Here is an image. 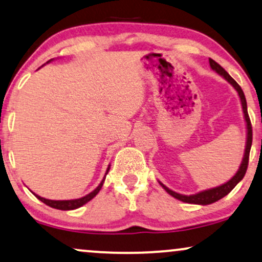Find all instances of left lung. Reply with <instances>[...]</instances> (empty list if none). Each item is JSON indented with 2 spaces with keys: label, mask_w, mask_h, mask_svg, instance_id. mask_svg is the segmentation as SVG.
<instances>
[{
  "label": "left lung",
  "mask_w": 262,
  "mask_h": 262,
  "mask_svg": "<svg viewBox=\"0 0 262 262\" xmlns=\"http://www.w3.org/2000/svg\"><path fill=\"white\" fill-rule=\"evenodd\" d=\"M209 64L210 67L215 71L216 73H219L220 76H223L225 79L229 81V83L232 85L235 89L237 90V93L239 95L241 102H242V108H243V113H244V118H246L247 121V145H246V152H244V158L242 164H241V167L235 176L230 179L229 182L225 183V184L216 186V188L209 189V190H205V191L195 193V195H181V193H177L172 190H169L167 186H165L164 184H161L162 188H164L166 191H167L169 195L173 196V198L179 200V201L186 202V203H195V205H210V203L219 201L220 199H223L224 196H226L231 190H232L235 186L238 184V183L242 181L244 174H246L247 168H248V162H249V152H250V148H251V142H253V127H251V123H250V118L248 115V111H247V101H246V96H244L242 88H241L237 81L233 79L232 77L230 76L229 73L226 72L225 70L223 69L222 66L218 62H215L213 59H209Z\"/></svg>",
  "instance_id": "left-lung-1"
}]
</instances>
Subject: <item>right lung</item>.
<instances>
[{
	"label": "right lung",
	"mask_w": 262,
	"mask_h": 262,
	"mask_svg": "<svg viewBox=\"0 0 262 262\" xmlns=\"http://www.w3.org/2000/svg\"><path fill=\"white\" fill-rule=\"evenodd\" d=\"M110 171V167L107 168V172L106 174ZM104 178H106V176H104ZM104 178L102 179V182L100 183V185L97 186L96 189L94 190V191H91L90 193H88L86 196H84V198H80V199H76V200H63V201H54V200H47L44 198H40V196L36 195L35 196L37 199L39 200V201H42L43 203H46L47 206L52 207V208H56V209H61V210H71V209H76V208H79L83 205H85L90 201V200H93L95 196L97 195L98 191H100L102 185H103V182H104Z\"/></svg>",
	"instance_id": "right-lung-1"
}]
</instances>
